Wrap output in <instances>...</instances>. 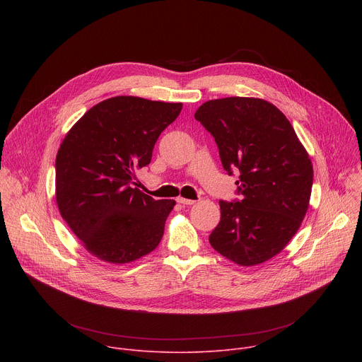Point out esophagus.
I'll return each instance as SVG.
<instances>
[{
	"label": "esophagus",
	"mask_w": 362,
	"mask_h": 362,
	"mask_svg": "<svg viewBox=\"0 0 362 362\" xmlns=\"http://www.w3.org/2000/svg\"><path fill=\"white\" fill-rule=\"evenodd\" d=\"M176 200H177V203H180V204H183V206H190V204L194 203V200H192V199H185V197H177Z\"/></svg>",
	"instance_id": "obj_1"
}]
</instances>
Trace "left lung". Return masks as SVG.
Segmentation results:
<instances>
[{"instance_id":"8db88e82","label":"left lung","mask_w":362,"mask_h":362,"mask_svg":"<svg viewBox=\"0 0 362 362\" xmlns=\"http://www.w3.org/2000/svg\"><path fill=\"white\" fill-rule=\"evenodd\" d=\"M194 119L214 136L228 175H239L240 199L219 200L212 247L243 267L271 259L308 209L314 170L306 150L285 115L261 98L209 100Z\"/></svg>"}]
</instances>
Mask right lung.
Wrapping results in <instances>:
<instances>
[{
	"mask_svg": "<svg viewBox=\"0 0 362 362\" xmlns=\"http://www.w3.org/2000/svg\"><path fill=\"white\" fill-rule=\"evenodd\" d=\"M182 103L119 95L91 107L67 133L56 159L60 214L86 249L110 264H127L160 243L175 200L133 187L160 133Z\"/></svg>",
	"mask_w": 362,
	"mask_h": 362,
	"instance_id": "1",
	"label": "right lung"
}]
</instances>
